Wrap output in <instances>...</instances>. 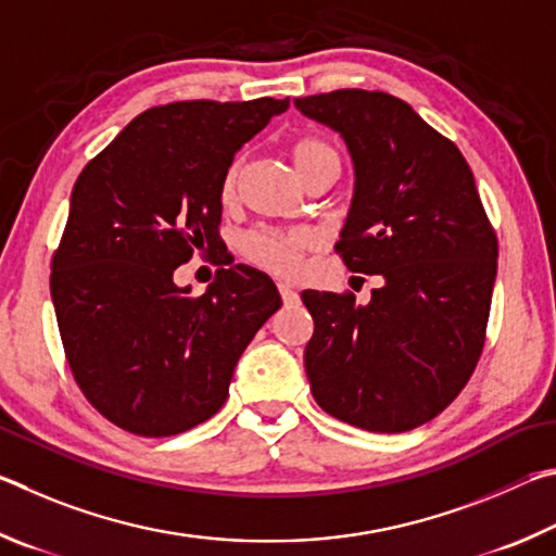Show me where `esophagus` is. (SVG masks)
Segmentation results:
<instances>
[{"mask_svg":"<svg viewBox=\"0 0 556 556\" xmlns=\"http://www.w3.org/2000/svg\"><path fill=\"white\" fill-rule=\"evenodd\" d=\"M278 293H280V298H283V303H298V293L293 288H290L288 283H278Z\"/></svg>","mask_w":556,"mask_h":556,"instance_id":"34e87169","label":"esophagus"}]
</instances>
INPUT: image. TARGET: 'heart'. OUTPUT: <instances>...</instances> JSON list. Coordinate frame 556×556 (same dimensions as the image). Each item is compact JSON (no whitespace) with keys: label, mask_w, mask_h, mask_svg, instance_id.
I'll use <instances>...</instances> for the list:
<instances>
[{"label":"heart","mask_w":556,"mask_h":556,"mask_svg":"<svg viewBox=\"0 0 556 556\" xmlns=\"http://www.w3.org/2000/svg\"><path fill=\"white\" fill-rule=\"evenodd\" d=\"M288 155L303 182L319 173H332L337 178L339 165H342L334 146L319 139V136H298V139L290 141ZM241 170V159H233L224 170L219 185V198L224 204L237 200ZM309 247H313V237L298 229H253L241 241V251L247 261L263 270L278 273V276H295L303 266V256Z\"/></svg>","instance_id":"b5f03b06"}]
</instances>
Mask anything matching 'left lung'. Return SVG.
I'll list each match as a JSON object with an SVG mask.
<instances>
[{
	"label": "left lung",
	"mask_w": 556,
	"mask_h": 556,
	"mask_svg": "<svg viewBox=\"0 0 556 556\" xmlns=\"http://www.w3.org/2000/svg\"><path fill=\"white\" fill-rule=\"evenodd\" d=\"M295 106L332 126L356 188L337 253L383 276L366 305L305 290L315 319L305 371L317 405L368 432L415 430L469 383L485 344L498 239L469 163L410 104L388 92L334 90Z\"/></svg>",
	"instance_id": "left-lung-1"
}]
</instances>
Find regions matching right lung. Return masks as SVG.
Returning <instances> with one entry per match:
<instances>
[{
    "instance_id": "right-lung-1",
    "label": "right lung",
    "mask_w": 556,
    "mask_h": 556,
    "mask_svg": "<svg viewBox=\"0 0 556 556\" xmlns=\"http://www.w3.org/2000/svg\"><path fill=\"white\" fill-rule=\"evenodd\" d=\"M290 100H185L141 112L85 165L51 261L67 366L97 413L170 437L219 410L243 349L280 307L256 268H217L204 295L173 273L222 249L227 165Z\"/></svg>"
}]
</instances>
